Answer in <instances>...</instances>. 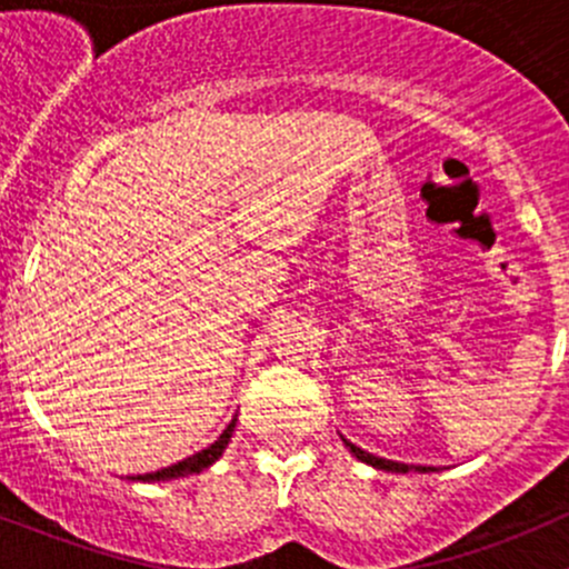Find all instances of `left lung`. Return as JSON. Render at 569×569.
I'll use <instances>...</instances> for the list:
<instances>
[{
	"instance_id": "8db88e82",
	"label": "left lung",
	"mask_w": 569,
	"mask_h": 569,
	"mask_svg": "<svg viewBox=\"0 0 569 569\" xmlns=\"http://www.w3.org/2000/svg\"><path fill=\"white\" fill-rule=\"evenodd\" d=\"M341 440H343V446H347V449L352 451V455L358 457L360 462L371 465V468H377V470H391V473H410V470H418V473H429V470H435V468H427V465H405V462H396V460H386V457L369 455V451H363L360 446L349 443L347 438H341Z\"/></svg>"
}]
</instances>
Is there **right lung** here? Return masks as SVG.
Here are the masks:
<instances>
[{"mask_svg":"<svg viewBox=\"0 0 569 569\" xmlns=\"http://www.w3.org/2000/svg\"><path fill=\"white\" fill-rule=\"evenodd\" d=\"M233 427H237V423H228V429L220 435V440H214L209 449H203V451H198V455L187 457V460L170 465V468L157 470V473H140V476H131V479H137V481H170V479H183V476L200 473V470H206L209 465H214L217 460H220L222 451H226V446H228V440H231Z\"/></svg>","mask_w":569,"mask_h":569,"instance_id":"right-lung-1","label":"right lung"}]
</instances>
